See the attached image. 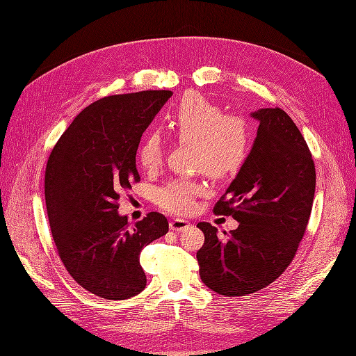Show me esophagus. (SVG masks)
<instances>
[{
	"label": "esophagus",
	"mask_w": 356,
	"mask_h": 356,
	"mask_svg": "<svg viewBox=\"0 0 356 356\" xmlns=\"http://www.w3.org/2000/svg\"><path fill=\"white\" fill-rule=\"evenodd\" d=\"M190 225V222L187 220H181V218H174L169 222V229L174 230V232H181L187 229Z\"/></svg>",
	"instance_id": "1"
}]
</instances>
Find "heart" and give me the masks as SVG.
Here are the masks:
<instances>
[{
  "label": "heart",
  "mask_w": 356,
  "mask_h": 356,
  "mask_svg": "<svg viewBox=\"0 0 356 356\" xmlns=\"http://www.w3.org/2000/svg\"><path fill=\"white\" fill-rule=\"evenodd\" d=\"M172 141L190 144V163L204 175L222 179L234 175L248 157L251 127L242 115L224 114L220 105L199 93H187L165 115ZM165 144L156 132L143 136L136 149L138 163L156 170L163 160ZM202 186L190 179H172L157 190V203L172 213H187L195 207Z\"/></svg>",
  "instance_id": "heart-1"
}]
</instances>
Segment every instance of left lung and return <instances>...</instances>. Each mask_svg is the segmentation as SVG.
<instances>
[{
	"mask_svg": "<svg viewBox=\"0 0 356 356\" xmlns=\"http://www.w3.org/2000/svg\"><path fill=\"white\" fill-rule=\"evenodd\" d=\"M260 123L243 166L213 212L232 215L239 227L221 239L199 222L202 282L221 296L241 297L270 285L293 261L315 196V163L303 135L281 108L251 113ZM225 234V232H222Z\"/></svg>",
	"mask_w": 356,
	"mask_h": 356,
	"instance_id": "left-lung-1",
	"label": "left lung"
}]
</instances>
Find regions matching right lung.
<instances>
[{"mask_svg":"<svg viewBox=\"0 0 356 356\" xmlns=\"http://www.w3.org/2000/svg\"><path fill=\"white\" fill-rule=\"evenodd\" d=\"M170 96V90H147L93 102L49 157L44 195L53 241L74 281L101 298L141 293L147 277L139 255L169 230L159 212L131 224L118 213L117 200L141 181L139 141Z\"/></svg>","mask_w":356,"mask_h":356,"instance_id":"right-lung-1","label":"right lung"}]
</instances>
